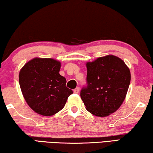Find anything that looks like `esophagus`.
<instances>
[{
  "mask_svg": "<svg viewBox=\"0 0 153 153\" xmlns=\"http://www.w3.org/2000/svg\"><path fill=\"white\" fill-rule=\"evenodd\" d=\"M74 92L76 93V94H78V93L79 92V88L77 87L75 88V89L74 90Z\"/></svg>",
  "mask_w": 153,
  "mask_h": 153,
  "instance_id": "1",
  "label": "esophagus"
}]
</instances>
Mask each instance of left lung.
Returning <instances> with one entry per match:
<instances>
[{
  "label": "left lung",
  "instance_id": "8db88e82",
  "mask_svg": "<svg viewBox=\"0 0 153 153\" xmlns=\"http://www.w3.org/2000/svg\"><path fill=\"white\" fill-rule=\"evenodd\" d=\"M88 86L81 92L86 110L104 117L120 108L130 83V71L122 59L114 55L86 63Z\"/></svg>",
  "mask_w": 153,
  "mask_h": 153
}]
</instances>
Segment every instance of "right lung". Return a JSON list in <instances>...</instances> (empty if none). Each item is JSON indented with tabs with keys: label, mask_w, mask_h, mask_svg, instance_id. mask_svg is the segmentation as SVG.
Listing matches in <instances>:
<instances>
[{
	"label": "right lung",
	"mask_w": 153,
	"mask_h": 153,
	"mask_svg": "<svg viewBox=\"0 0 153 153\" xmlns=\"http://www.w3.org/2000/svg\"><path fill=\"white\" fill-rule=\"evenodd\" d=\"M61 62L50 58L32 59L19 72V84L30 108L50 117L65 106L72 90L66 87V79L59 74Z\"/></svg>",
	"instance_id": "1"
}]
</instances>
